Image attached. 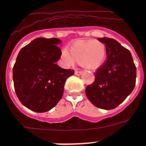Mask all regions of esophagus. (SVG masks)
Instances as JSON below:
<instances>
[{
	"label": "esophagus",
	"instance_id": "esophagus-1",
	"mask_svg": "<svg viewBox=\"0 0 146 146\" xmlns=\"http://www.w3.org/2000/svg\"><path fill=\"white\" fill-rule=\"evenodd\" d=\"M74 74H75V75L77 76H79L81 74H82V71H78V70H76L75 72H74Z\"/></svg>",
	"mask_w": 146,
	"mask_h": 146
}]
</instances>
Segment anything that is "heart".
Returning a JSON list of instances; mask_svg holds the SVG:
<instances>
[{"instance_id": "b5f03b06", "label": "heart", "mask_w": 146, "mask_h": 146, "mask_svg": "<svg viewBox=\"0 0 146 146\" xmlns=\"http://www.w3.org/2000/svg\"><path fill=\"white\" fill-rule=\"evenodd\" d=\"M60 58L64 65H74L81 62L88 69H95L104 63L106 58V48L104 44L97 40H82L71 46L70 52L67 48L62 50Z\"/></svg>"}]
</instances>
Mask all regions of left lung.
I'll list each match as a JSON object with an SVG mask.
<instances>
[{
	"label": "left lung",
	"mask_w": 146,
	"mask_h": 146,
	"mask_svg": "<svg viewBox=\"0 0 146 146\" xmlns=\"http://www.w3.org/2000/svg\"><path fill=\"white\" fill-rule=\"evenodd\" d=\"M105 44L107 60L95 72V80L86 88L88 99L96 107L112 110L132 92L136 82V66L129 50L113 38H98Z\"/></svg>",
	"instance_id": "8db88e82"
}]
</instances>
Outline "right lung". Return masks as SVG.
Returning <instances> with one entry per match:
<instances>
[{"label":"right lung","instance_id":"add662e5","mask_svg":"<svg viewBox=\"0 0 146 146\" xmlns=\"http://www.w3.org/2000/svg\"><path fill=\"white\" fill-rule=\"evenodd\" d=\"M57 38H37L20 50L13 67V80L20 102L32 111L44 113L57 104L72 69L55 64L60 58Z\"/></svg>","mask_w":146,"mask_h":146}]
</instances>
